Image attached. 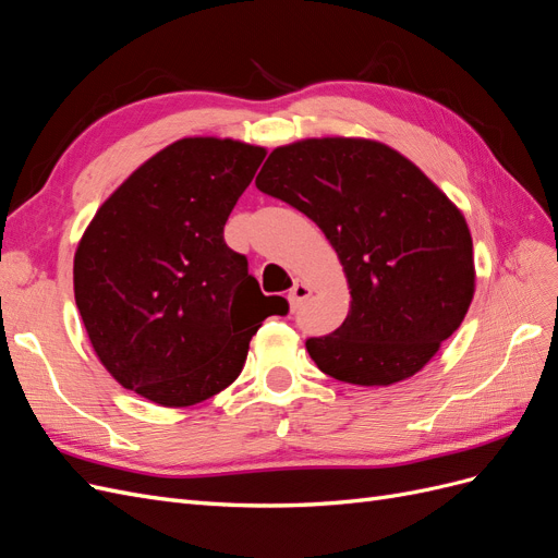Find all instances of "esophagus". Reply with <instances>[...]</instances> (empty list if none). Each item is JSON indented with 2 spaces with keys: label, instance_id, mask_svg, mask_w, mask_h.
I'll list each match as a JSON object with an SVG mask.
<instances>
[{
  "label": "esophagus",
  "instance_id": "esophagus-1",
  "mask_svg": "<svg viewBox=\"0 0 558 558\" xmlns=\"http://www.w3.org/2000/svg\"><path fill=\"white\" fill-rule=\"evenodd\" d=\"M310 295H312V289H310V286H307L305 281H295V283H293V289L289 291V302H291V307H293V310H298V307L302 305V302H305Z\"/></svg>",
  "mask_w": 558,
  "mask_h": 558
}]
</instances>
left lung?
Instances as JSON below:
<instances>
[{"label":"left lung","instance_id":"8db88e82","mask_svg":"<svg viewBox=\"0 0 558 558\" xmlns=\"http://www.w3.org/2000/svg\"><path fill=\"white\" fill-rule=\"evenodd\" d=\"M256 185L312 218L344 267V324L305 342L320 373L396 384L461 326L475 293L470 230L398 150L369 140H305L275 148Z\"/></svg>","mask_w":558,"mask_h":558}]
</instances>
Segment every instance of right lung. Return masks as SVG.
Masks as SVG:
<instances>
[{
  "label": "right lung",
  "mask_w": 558,
  "mask_h": 558,
  "mask_svg": "<svg viewBox=\"0 0 558 558\" xmlns=\"http://www.w3.org/2000/svg\"><path fill=\"white\" fill-rule=\"evenodd\" d=\"M265 148L193 137L146 160L76 248L74 295L111 377L165 408H189L242 373L251 337L289 302L263 295L223 240Z\"/></svg>",
  "instance_id": "add662e5"
}]
</instances>
